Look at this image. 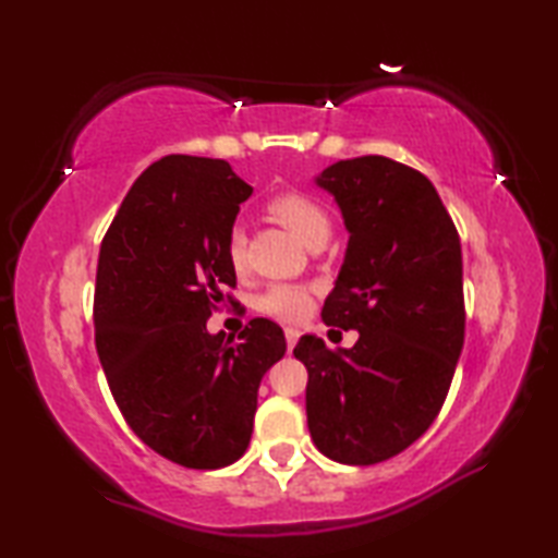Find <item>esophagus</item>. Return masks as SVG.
I'll return each mask as SVG.
<instances>
[{
	"label": "esophagus",
	"instance_id": "obj_1",
	"mask_svg": "<svg viewBox=\"0 0 558 558\" xmlns=\"http://www.w3.org/2000/svg\"><path fill=\"white\" fill-rule=\"evenodd\" d=\"M286 339H288V352H292V349H295V344H298V339H300V329L286 327Z\"/></svg>",
	"mask_w": 558,
	"mask_h": 558
}]
</instances>
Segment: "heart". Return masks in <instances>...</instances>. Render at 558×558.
Wrapping results in <instances>:
<instances>
[{"label": "heart", "instance_id": "b5f03b06", "mask_svg": "<svg viewBox=\"0 0 558 558\" xmlns=\"http://www.w3.org/2000/svg\"><path fill=\"white\" fill-rule=\"evenodd\" d=\"M268 206L310 248L317 243H327L329 233H332V219H329L325 206L305 192H282L272 196ZM245 248H248L245 231L241 226H231L229 233H226V258H229L235 270L245 266V258H248V251ZM256 305L260 313L286 319V323H295V319L305 317L310 307H313V290L305 286H295V282H276V286L260 292Z\"/></svg>", "mask_w": 558, "mask_h": 558}]
</instances>
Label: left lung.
Segmentation results:
<instances>
[{"mask_svg":"<svg viewBox=\"0 0 558 558\" xmlns=\"http://www.w3.org/2000/svg\"><path fill=\"white\" fill-rule=\"evenodd\" d=\"M317 186L349 231L323 307L327 327L356 329L352 349L300 337L307 428L344 465H374L436 421L465 342L460 235L428 177L389 157L339 159Z\"/></svg>","mask_w":558,"mask_h":558,"instance_id":"left-lung-1","label":"left lung"}]
</instances>
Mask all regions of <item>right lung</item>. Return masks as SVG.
Returning <instances> with one entry per match:
<instances>
[{
	"instance_id": "obj_1",
	"label": "right lung",
	"mask_w": 558,
	"mask_h": 558,
	"mask_svg": "<svg viewBox=\"0 0 558 558\" xmlns=\"http://www.w3.org/2000/svg\"><path fill=\"white\" fill-rule=\"evenodd\" d=\"M251 194L223 159L162 157L132 184L100 245L93 323L112 399L145 446L184 468L243 456L263 374L288 347L266 317L235 342L206 329L235 286L226 233Z\"/></svg>"
}]
</instances>
